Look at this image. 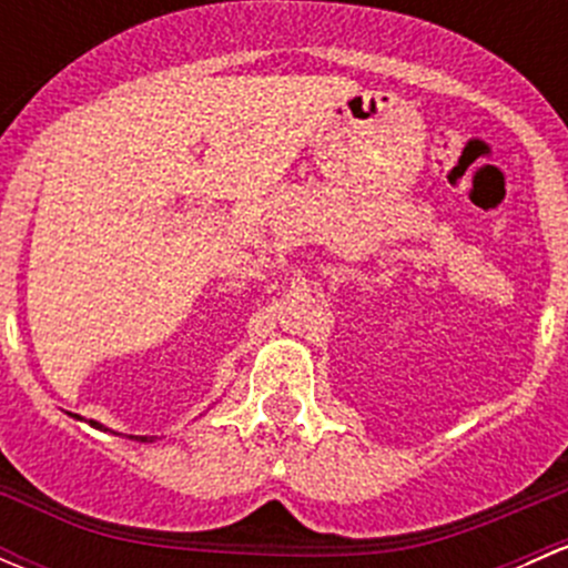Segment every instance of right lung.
Here are the masks:
<instances>
[{
	"label": "right lung",
	"mask_w": 568,
	"mask_h": 568,
	"mask_svg": "<svg viewBox=\"0 0 568 568\" xmlns=\"http://www.w3.org/2000/svg\"><path fill=\"white\" fill-rule=\"evenodd\" d=\"M68 415H71V412H68ZM71 417H77V420H82V417H79V415H71ZM90 426L99 428V432H112V428H106L104 423H99V420H90ZM112 434H118V432H112ZM125 437L136 439V443H153V439H156V437H136V434H125Z\"/></svg>",
	"instance_id": "1"
}]
</instances>
